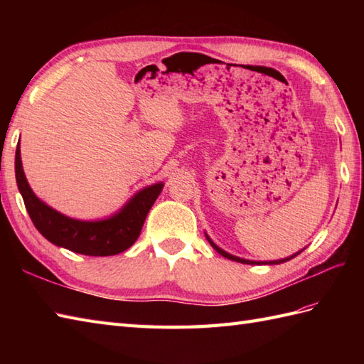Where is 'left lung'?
Returning a JSON list of instances; mask_svg holds the SVG:
<instances>
[{
	"label": "left lung",
	"mask_w": 364,
	"mask_h": 364,
	"mask_svg": "<svg viewBox=\"0 0 364 364\" xmlns=\"http://www.w3.org/2000/svg\"><path fill=\"white\" fill-rule=\"evenodd\" d=\"M206 239H208V242L211 244V247L213 249L218 252V253H220L222 257H225V258H228V259H231V261H236V262H242V264H282V262H286V261H289V259H292V258H296L299 253H301V250L300 252H297V253H294V255H291V257H288V258H283V259H275V261H252V259H244V258H239V257H235V255H230V253H227L225 250H222L220 247H218L215 245L211 239H210V236L206 235Z\"/></svg>",
	"instance_id": "8db88e82"
}]
</instances>
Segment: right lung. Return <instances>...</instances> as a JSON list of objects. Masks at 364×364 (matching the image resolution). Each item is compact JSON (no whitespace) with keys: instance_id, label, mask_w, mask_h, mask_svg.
<instances>
[{"instance_id":"obj_1","label":"right lung","mask_w":364,"mask_h":364,"mask_svg":"<svg viewBox=\"0 0 364 364\" xmlns=\"http://www.w3.org/2000/svg\"><path fill=\"white\" fill-rule=\"evenodd\" d=\"M15 178L26 211L41 235L58 247L89 257H111L129 249L141 235L154 200L161 194L162 183L139 191L119 213L103 220H78L53 210L37 198L23 172L20 144L15 151Z\"/></svg>"}]
</instances>
